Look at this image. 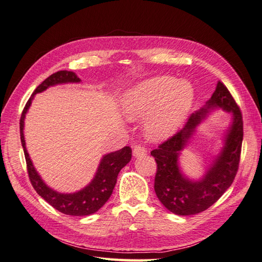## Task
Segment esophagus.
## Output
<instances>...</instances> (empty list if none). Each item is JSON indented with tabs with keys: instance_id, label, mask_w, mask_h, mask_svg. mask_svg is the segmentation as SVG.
<instances>
[{
	"instance_id": "esophagus-1",
	"label": "esophagus",
	"mask_w": 262,
	"mask_h": 262,
	"mask_svg": "<svg viewBox=\"0 0 262 262\" xmlns=\"http://www.w3.org/2000/svg\"><path fill=\"white\" fill-rule=\"evenodd\" d=\"M146 155V149L143 146L136 145L133 147V156L134 157H141Z\"/></svg>"
}]
</instances>
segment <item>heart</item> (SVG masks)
Here are the masks:
<instances>
[{"instance_id": "1", "label": "heart", "mask_w": 262, "mask_h": 262, "mask_svg": "<svg viewBox=\"0 0 262 262\" xmlns=\"http://www.w3.org/2000/svg\"><path fill=\"white\" fill-rule=\"evenodd\" d=\"M193 89L187 81L167 75L142 81L124 94L122 112L130 120L146 118L145 136L153 142L177 132L191 109Z\"/></svg>"}]
</instances>
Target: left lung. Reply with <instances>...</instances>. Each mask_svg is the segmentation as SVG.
Here are the masks:
<instances>
[{
	"mask_svg": "<svg viewBox=\"0 0 262 262\" xmlns=\"http://www.w3.org/2000/svg\"><path fill=\"white\" fill-rule=\"evenodd\" d=\"M216 108L231 114V122L224 134V145L202 178L191 180L182 171L179 157L192 143L197 126ZM243 136L241 110L226 86L219 81L212 97L190 116L184 129L150 152L157 164L154 189L158 200L177 215H193L209 209L233 184L239 165Z\"/></svg>",
	"mask_w": 262,
	"mask_h": 262,
	"instance_id": "8db88e82",
	"label": "left lung"
}]
</instances>
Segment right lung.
<instances>
[{"label": "right lung", "instance_id": "obj_1", "mask_svg": "<svg viewBox=\"0 0 262 262\" xmlns=\"http://www.w3.org/2000/svg\"><path fill=\"white\" fill-rule=\"evenodd\" d=\"M80 82L81 78L71 71H59V72L46 78L28 99L25 108L23 110L19 122L20 141L26 158L27 170L31 185H33L37 193L52 205L55 210L64 213L67 215L74 216L91 215V214L97 212L108 201L116 186L119 171L131 161L132 156V149L130 146H124L121 149L116 150V152L105 154L101 157L96 173H95L90 184L72 193H62L46 185L41 176L36 170L27 152L25 137H24V124H25L24 121H25L26 114L28 113L31 101L35 98L36 94L42 93L51 86Z\"/></svg>", "mask_w": 262, "mask_h": 262}]
</instances>
